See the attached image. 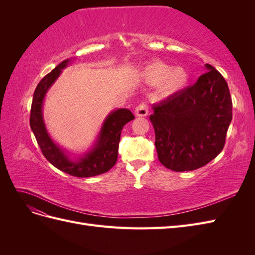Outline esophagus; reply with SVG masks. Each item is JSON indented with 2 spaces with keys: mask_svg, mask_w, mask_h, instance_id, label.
Instances as JSON below:
<instances>
[{
  "mask_svg": "<svg viewBox=\"0 0 255 255\" xmlns=\"http://www.w3.org/2000/svg\"><path fill=\"white\" fill-rule=\"evenodd\" d=\"M149 113V109L148 105L145 103H140L138 106H136L135 109V115L138 116V117H145L146 115Z\"/></svg>",
  "mask_w": 255,
  "mask_h": 255,
  "instance_id": "1",
  "label": "esophagus"
}]
</instances>
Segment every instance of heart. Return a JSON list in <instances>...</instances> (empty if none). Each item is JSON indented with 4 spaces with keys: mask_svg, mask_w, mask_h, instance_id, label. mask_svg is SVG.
I'll use <instances>...</instances> for the list:
<instances>
[{
    "mask_svg": "<svg viewBox=\"0 0 255 255\" xmlns=\"http://www.w3.org/2000/svg\"><path fill=\"white\" fill-rule=\"evenodd\" d=\"M146 83L158 85L159 95L167 97L180 92L187 86L189 75L183 67H171L163 61H153L143 68Z\"/></svg>",
    "mask_w": 255,
    "mask_h": 255,
    "instance_id": "1",
    "label": "heart"
}]
</instances>
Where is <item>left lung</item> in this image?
<instances>
[{
  "label": "left lung",
  "instance_id": "left-lung-1",
  "mask_svg": "<svg viewBox=\"0 0 255 255\" xmlns=\"http://www.w3.org/2000/svg\"><path fill=\"white\" fill-rule=\"evenodd\" d=\"M205 68L194 85L154 104L150 116L158 159L176 172L196 170L217 156L232 121L226 80L213 66Z\"/></svg>",
  "mask_w": 255,
  "mask_h": 255
}]
</instances>
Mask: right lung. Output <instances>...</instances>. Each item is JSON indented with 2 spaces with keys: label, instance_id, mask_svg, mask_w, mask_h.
Instances as JSON below:
<instances>
[{
  "label": "right lung",
  "instance_id": "add662e5",
  "mask_svg": "<svg viewBox=\"0 0 255 255\" xmlns=\"http://www.w3.org/2000/svg\"><path fill=\"white\" fill-rule=\"evenodd\" d=\"M70 61L71 59L61 61L37 85L33 97L32 109H30L29 125L43 156L54 167L73 176H96L107 172L116 164L118 158L121 130L128 122L133 120L135 117L132 112L127 109L112 112L105 119L98 139L91 150L76 160L69 158L67 153L60 149L49 136L42 117V104L47 91L57 80L61 70L65 69Z\"/></svg>",
  "mask_w": 255,
  "mask_h": 255
}]
</instances>
